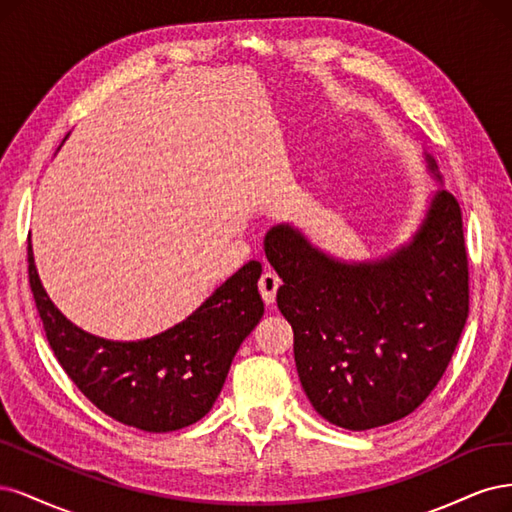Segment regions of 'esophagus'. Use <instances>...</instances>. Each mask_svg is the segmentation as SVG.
Segmentation results:
<instances>
[{"label": "esophagus", "instance_id": "34e87169", "mask_svg": "<svg viewBox=\"0 0 512 512\" xmlns=\"http://www.w3.org/2000/svg\"><path fill=\"white\" fill-rule=\"evenodd\" d=\"M278 287H280V278H278L276 272L268 270V272L261 274V278H259V293H261L263 302H266V304H274Z\"/></svg>", "mask_w": 512, "mask_h": 512}]
</instances>
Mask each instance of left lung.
Here are the masks:
<instances>
[{"label": "left lung", "mask_w": 512, "mask_h": 512, "mask_svg": "<svg viewBox=\"0 0 512 512\" xmlns=\"http://www.w3.org/2000/svg\"><path fill=\"white\" fill-rule=\"evenodd\" d=\"M436 189L410 236L370 259H342L293 223L263 251L283 278L276 304L293 327L295 368L323 419L364 432L400 421L438 385L468 319L461 210L423 151Z\"/></svg>", "instance_id": "1"}]
</instances>
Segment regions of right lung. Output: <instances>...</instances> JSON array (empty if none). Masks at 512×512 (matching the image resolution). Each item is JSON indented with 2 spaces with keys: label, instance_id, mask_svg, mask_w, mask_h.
Instances as JSON below:
<instances>
[{
  "label": "right lung",
  "instance_id": "add662e5",
  "mask_svg": "<svg viewBox=\"0 0 512 512\" xmlns=\"http://www.w3.org/2000/svg\"><path fill=\"white\" fill-rule=\"evenodd\" d=\"M261 263L214 289L189 317L140 340H110L74 325L48 298L29 240V285L61 368L108 417L142 432H176L217 402L242 340L263 317Z\"/></svg>",
  "mask_w": 512,
  "mask_h": 512
}]
</instances>
